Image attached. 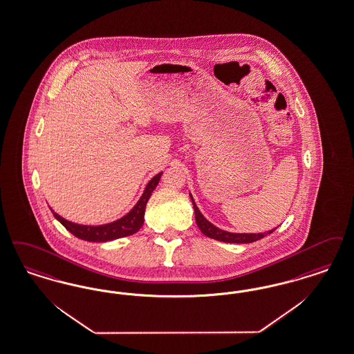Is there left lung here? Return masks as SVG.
<instances>
[{
    "label": "left lung",
    "mask_w": 354,
    "mask_h": 354,
    "mask_svg": "<svg viewBox=\"0 0 354 354\" xmlns=\"http://www.w3.org/2000/svg\"><path fill=\"white\" fill-rule=\"evenodd\" d=\"M191 200H192V204H194V209H195V218H196V224H198V229L201 230L203 234H205L207 237L213 239V240L223 241V242H229V243H250V242H254V241L261 240L263 237H266L268 234H271L275 229H271L269 232H265V233H230L227 230H223V229H218L217 227H214L213 224H211L201 212L198 211L192 195Z\"/></svg>",
    "instance_id": "8db88e82"
}]
</instances>
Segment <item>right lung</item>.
I'll return each mask as SVG.
<instances>
[{
  "label": "right lung",
  "instance_id": "obj_1",
  "mask_svg": "<svg viewBox=\"0 0 354 354\" xmlns=\"http://www.w3.org/2000/svg\"><path fill=\"white\" fill-rule=\"evenodd\" d=\"M162 174L163 172H159L147 183L143 194H142L141 198L138 200V203L133 207V209L130 212L125 214L124 217H121L120 220H115L113 223H109V224H105V225H96L95 227V225L75 224V223H71V221L63 218L62 216H59L51 208L50 209H51V212H53L57 221L66 227L68 232H71L75 237H77L80 240L91 241V242H106V241H113L115 239L131 236L136 232H138L143 225L146 204L151 196L153 191L156 189V185L159 183V179H160Z\"/></svg>",
  "mask_w": 354,
  "mask_h": 354
}]
</instances>
